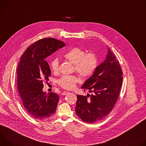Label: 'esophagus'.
Returning <instances> with one entry per match:
<instances>
[{"mask_svg":"<svg viewBox=\"0 0 146 146\" xmlns=\"http://www.w3.org/2000/svg\"><path fill=\"white\" fill-rule=\"evenodd\" d=\"M69 93V92L64 91V92H63L62 93V95H68Z\"/></svg>","mask_w":146,"mask_h":146,"instance_id":"esophagus-1","label":"esophagus"}]
</instances>
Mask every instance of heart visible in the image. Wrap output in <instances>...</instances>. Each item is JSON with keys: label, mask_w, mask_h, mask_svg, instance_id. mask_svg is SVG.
Here are the masks:
<instances>
[{"label": "heart", "mask_w": 146, "mask_h": 146, "mask_svg": "<svg viewBox=\"0 0 146 146\" xmlns=\"http://www.w3.org/2000/svg\"><path fill=\"white\" fill-rule=\"evenodd\" d=\"M64 56L65 58L74 64L75 70L83 77L91 76L98 66V58L95 53L86 54L84 50L78 47L70 49ZM59 60L57 58L52 59L50 64L51 70L56 73L59 70ZM79 81V78L75 76L64 75L58 80V83L62 88L72 90Z\"/></svg>", "instance_id": "obj_1"}]
</instances>
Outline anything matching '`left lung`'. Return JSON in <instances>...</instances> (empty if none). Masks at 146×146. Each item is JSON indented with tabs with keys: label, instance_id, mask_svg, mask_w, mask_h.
Returning <instances> with one entry per match:
<instances>
[{
	"label": "left lung",
	"instance_id": "1",
	"mask_svg": "<svg viewBox=\"0 0 146 146\" xmlns=\"http://www.w3.org/2000/svg\"><path fill=\"white\" fill-rule=\"evenodd\" d=\"M122 70L114 54L108 48L105 60L97 66L81 88L93 94L77 95L76 113L83 121L94 123L102 119L112 110L119 96Z\"/></svg>",
	"mask_w": 146,
	"mask_h": 146
}]
</instances>
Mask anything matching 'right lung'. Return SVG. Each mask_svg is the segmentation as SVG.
<instances>
[{
    "label": "right lung",
    "instance_id": "1",
    "mask_svg": "<svg viewBox=\"0 0 146 146\" xmlns=\"http://www.w3.org/2000/svg\"><path fill=\"white\" fill-rule=\"evenodd\" d=\"M65 46L54 38L40 39L31 45L21 57L17 67V86L23 106L33 118L44 119L56 111L59 96L43 91V80H48L51 70L46 58Z\"/></svg>",
    "mask_w": 146,
    "mask_h": 146
}]
</instances>
